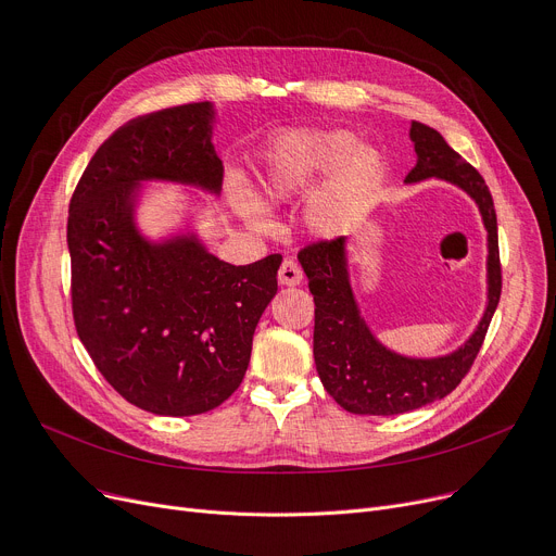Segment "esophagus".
<instances>
[{"mask_svg": "<svg viewBox=\"0 0 556 556\" xmlns=\"http://www.w3.org/2000/svg\"><path fill=\"white\" fill-rule=\"evenodd\" d=\"M278 280L280 285H301L303 280V269L299 267L296 260H285V263L280 265V271H278Z\"/></svg>", "mask_w": 556, "mask_h": 556, "instance_id": "1", "label": "esophagus"}]
</instances>
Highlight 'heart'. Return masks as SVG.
I'll use <instances>...</instances> for the list:
<instances>
[{"label": "heart", "instance_id": "obj_1", "mask_svg": "<svg viewBox=\"0 0 556 556\" xmlns=\"http://www.w3.org/2000/svg\"><path fill=\"white\" fill-rule=\"evenodd\" d=\"M337 177L314 202L309 222L318 233L334 236L345 226L350 215L362 208L375 184L381 177L383 161L379 152L362 148L350 132H318L289 135L269 156L267 194L274 202H285L316 186L320 179ZM247 215L260 226L269 228V219L257 204H244Z\"/></svg>", "mask_w": 556, "mask_h": 556}]
</instances>
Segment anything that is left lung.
<instances>
[{"mask_svg":"<svg viewBox=\"0 0 556 556\" xmlns=\"http://www.w3.org/2000/svg\"><path fill=\"white\" fill-rule=\"evenodd\" d=\"M410 139L417 163L406 181L429 177L453 181L471 194L482 213L489 233V301L478 330L460 350L440 358L397 356L377 343L358 316L345 271L343 238L305 244L299 260L314 296L316 370L334 402L356 415H400L446 397L471 370L501 301L503 274L492 192L438 129L413 121Z\"/></svg>","mask_w":556,"mask_h":556,"instance_id":"8db88e82","label":"left lung"}]
</instances>
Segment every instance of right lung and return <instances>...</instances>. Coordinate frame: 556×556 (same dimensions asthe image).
I'll use <instances>...</instances> for the list:
<instances>
[{
    "label": "right lung",
    "instance_id": "obj_1",
    "mask_svg": "<svg viewBox=\"0 0 556 556\" xmlns=\"http://www.w3.org/2000/svg\"><path fill=\"white\" fill-rule=\"evenodd\" d=\"M211 105L141 114L96 150L70 202L76 332L116 393L154 415H200L244 379L255 325L278 291L280 253L228 265L198 242L152 247L132 224L135 186L219 190Z\"/></svg>",
    "mask_w": 556,
    "mask_h": 556
}]
</instances>
